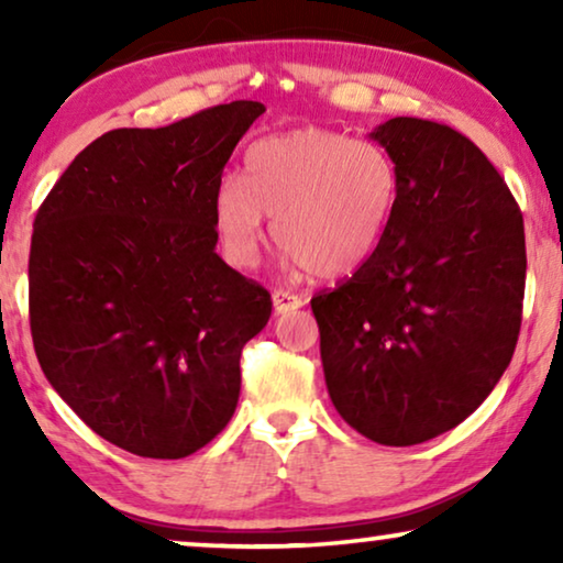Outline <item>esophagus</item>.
Masks as SVG:
<instances>
[{
    "mask_svg": "<svg viewBox=\"0 0 563 563\" xmlns=\"http://www.w3.org/2000/svg\"><path fill=\"white\" fill-rule=\"evenodd\" d=\"M274 310L284 314V312H291V310H299V307L305 305V299L295 295V291H284V289H274Z\"/></svg>",
    "mask_w": 563,
    "mask_h": 563,
    "instance_id": "esophagus-1",
    "label": "esophagus"
}]
</instances>
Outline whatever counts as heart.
Listing matches in <instances>:
<instances>
[{
    "label": "heart",
    "instance_id": "1",
    "mask_svg": "<svg viewBox=\"0 0 563 563\" xmlns=\"http://www.w3.org/2000/svg\"><path fill=\"white\" fill-rule=\"evenodd\" d=\"M399 199L397 164L382 145L322 128L261 137L243 158V181L214 191V225L230 264L258 261L264 228L295 266L322 279L358 272L379 249Z\"/></svg>",
    "mask_w": 563,
    "mask_h": 563
}]
</instances>
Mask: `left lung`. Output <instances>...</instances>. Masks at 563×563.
<instances>
[{
	"instance_id": "left-lung-1",
	"label": "left lung",
	"mask_w": 563,
	"mask_h": 563,
	"mask_svg": "<svg viewBox=\"0 0 563 563\" xmlns=\"http://www.w3.org/2000/svg\"><path fill=\"white\" fill-rule=\"evenodd\" d=\"M399 199L372 258L312 297L328 395L353 430L415 445L464 422L510 364L526 230L489 158L449 125L391 118L368 135Z\"/></svg>"
}]
</instances>
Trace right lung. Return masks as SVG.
Here are the masks:
<instances>
[{
	"instance_id": "right-lung-1",
	"label": "right lung",
	"mask_w": 563,
	"mask_h": 563,
	"mask_svg": "<svg viewBox=\"0 0 563 563\" xmlns=\"http://www.w3.org/2000/svg\"><path fill=\"white\" fill-rule=\"evenodd\" d=\"M264 112L238 99L166 128L110 130L35 214L30 330L45 379L135 456H189L235 412L241 351L266 328L272 295L214 251V191Z\"/></svg>"
}]
</instances>
